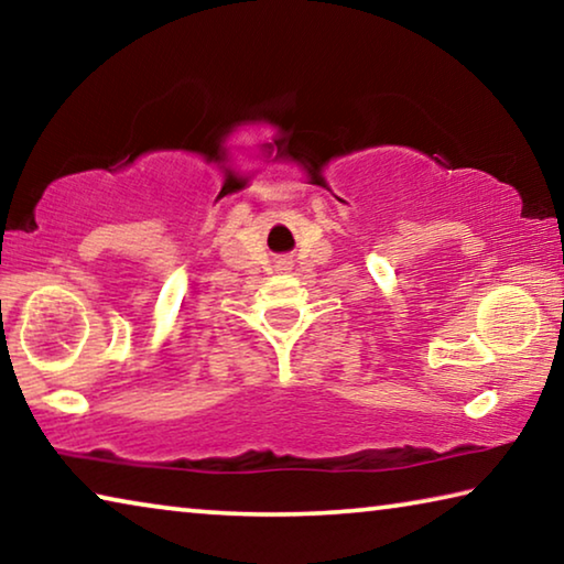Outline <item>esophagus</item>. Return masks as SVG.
I'll return each mask as SVG.
<instances>
[{"instance_id":"obj_1","label":"esophagus","mask_w":564,"mask_h":564,"mask_svg":"<svg viewBox=\"0 0 564 564\" xmlns=\"http://www.w3.org/2000/svg\"><path fill=\"white\" fill-rule=\"evenodd\" d=\"M285 263H289V261H283V265H285Z\"/></svg>"}]
</instances>
